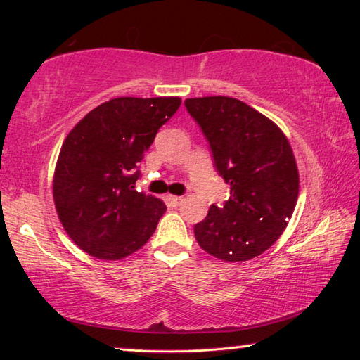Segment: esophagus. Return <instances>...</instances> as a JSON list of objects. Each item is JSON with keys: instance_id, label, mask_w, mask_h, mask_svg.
<instances>
[{"instance_id": "34e87169", "label": "esophagus", "mask_w": 360, "mask_h": 360, "mask_svg": "<svg viewBox=\"0 0 360 360\" xmlns=\"http://www.w3.org/2000/svg\"><path fill=\"white\" fill-rule=\"evenodd\" d=\"M167 202L172 206H179L182 202H184V198L178 197V195H167Z\"/></svg>"}]
</instances>
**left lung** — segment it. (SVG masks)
<instances>
[{"label":"left lung","mask_w":360,"mask_h":360,"mask_svg":"<svg viewBox=\"0 0 360 360\" xmlns=\"http://www.w3.org/2000/svg\"><path fill=\"white\" fill-rule=\"evenodd\" d=\"M208 139L219 176L230 184L224 205H211L193 233L206 252L225 262L249 260L273 246L295 210L298 169L276 124L236 98L184 101Z\"/></svg>","instance_id":"left-lung-1"}]
</instances>
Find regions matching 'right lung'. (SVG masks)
Here are the masks:
<instances>
[{
	"instance_id": "add662e5",
	"label": "right lung",
	"mask_w": 360,
	"mask_h": 360,
	"mask_svg": "<svg viewBox=\"0 0 360 360\" xmlns=\"http://www.w3.org/2000/svg\"><path fill=\"white\" fill-rule=\"evenodd\" d=\"M178 96H122L90 111L70 131L53 174V202L70 238L85 252L119 260L144 246L167 211L135 191L139 162Z\"/></svg>"
}]
</instances>
